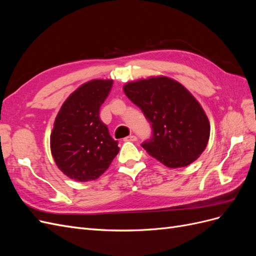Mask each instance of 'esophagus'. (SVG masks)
I'll list each match as a JSON object with an SVG mask.
<instances>
[{
    "label": "esophagus",
    "instance_id": "obj_1",
    "mask_svg": "<svg viewBox=\"0 0 256 256\" xmlns=\"http://www.w3.org/2000/svg\"><path fill=\"white\" fill-rule=\"evenodd\" d=\"M138 140V138L136 136H129L127 138H125V141H129V142H136Z\"/></svg>",
    "mask_w": 256,
    "mask_h": 256
}]
</instances>
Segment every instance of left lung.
Returning a JSON list of instances; mask_svg holds the SVG:
<instances>
[{
    "mask_svg": "<svg viewBox=\"0 0 256 256\" xmlns=\"http://www.w3.org/2000/svg\"><path fill=\"white\" fill-rule=\"evenodd\" d=\"M124 92L150 122L152 136L142 147L152 157L168 168H182L200 156L210 125L184 85L168 76H150L125 84Z\"/></svg>",
    "mask_w": 256,
    "mask_h": 256,
    "instance_id": "8db88e82",
    "label": "left lung"
}]
</instances>
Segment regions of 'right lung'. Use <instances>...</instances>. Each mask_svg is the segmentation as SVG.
<instances>
[{"label": "right lung", "mask_w": 256, "mask_h": 256, "mask_svg": "<svg viewBox=\"0 0 256 256\" xmlns=\"http://www.w3.org/2000/svg\"><path fill=\"white\" fill-rule=\"evenodd\" d=\"M113 80L82 84L62 106L50 136L52 157L66 176L76 182L94 180L104 174L120 152L118 141L100 120L99 110Z\"/></svg>", "instance_id": "1"}]
</instances>
